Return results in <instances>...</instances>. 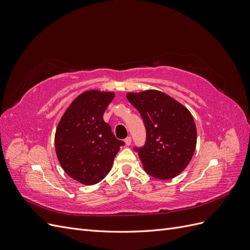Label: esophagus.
<instances>
[{"instance_id":"obj_1","label":"esophagus","mask_w":250,"mask_h":250,"mask_svg":"<svg viewBox=\"0 0 250 250\" xmlns=\"http://www.w3.org/2000/svg\"><path fill=\"white\" fill-rule=\"evenodd\" d=\"M124 142H125V145H126V146H129V145H130V144H131V138H130V137H128V138H126Z\"/></svg>"}]
</instances>
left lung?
Instances as JSON below:
<instances>
[{"label": "left lung", "instance_id": "obj_1", "mask_svg": "<svg viewBox=\"0 0 250 250\" xmlns=\"http://www.w3.org/2000/svg\"><path fill=\"white\" fill-rule=\"evenodd\" d=\"M127 100L145 123V146L135 149L144 170L155 178L176 177L191 162L197 143L192 113L169 95L156 89L127 93Z\"/></svg>", "mask_w": 250, "mask_h": 250}]
</instances>
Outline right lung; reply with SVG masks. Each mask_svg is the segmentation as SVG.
<instances>
[{
	"instance_id": "1",
	"label": "right lung",
	"mask_w": 250,
	"mask_h": 250,
	"mask_svg": "<svg viewBox=\"0 0 250 250\" xmlns=\"http://www.w3.org/2000/svg\"><path fill=\"white\" fill-rule=\"evenodd\" d=\"M115 93L85 90L75 98L60 119L55 150L63 171L86 186L100 183L110 171L124 142L117 140L103 113Z\"/></svg>"
}]
</instances>
